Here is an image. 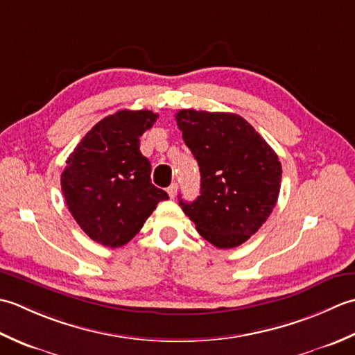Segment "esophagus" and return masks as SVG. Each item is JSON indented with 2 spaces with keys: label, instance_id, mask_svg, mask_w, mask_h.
Instances as JSON below:
<instances>
[{
  "label": "esophagus",
  "instance_id": "34e87169",
  "mask_svg": "<svg viewBox=\"0 0 355 355\" xmlns=\"http://www.w3.org/2000/svg\"><path fill=\"white\" fill-rule=\"evenodd\" d=\"M167 193H168V196L173 199L176 196V193H178V184H171L168 188H167Z\"/></svg>",
  "mask_w": 355,
  "mask_h": 355
}]
</instances>
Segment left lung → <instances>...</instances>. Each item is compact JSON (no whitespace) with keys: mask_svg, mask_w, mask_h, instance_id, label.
Instances as JSON below:
<instances>
[{"mask_svg":"<svg viewBox=\"0 0 355 355\" xmlns=\"http://www.w3.org/2000/svg\"><path fill=\"white\" fill-rule=\"evenodd\" d=\"M176 122L200 170V196L179 204L205 241L218 248L239 247L276 207L279 157L239 114L190 108L179 110Z\"/></svg>","mask_w":355,"mask_h":355,"instance_id":"1","label":"left lung"}]
</instances>
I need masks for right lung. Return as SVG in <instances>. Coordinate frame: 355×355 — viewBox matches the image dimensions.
I'll return each mask as SVG.
<instances>
[{
	"label": "right lung",
	"mask_w": 355,
	"mask_h": 355,
	"mask_svg": "<svg viewBox=\"0 0 355 355\" xmlns=\"http://www.w3.org/2000/svg\"><path fill=\"white\" fill-rule=\"evenodd\" d=\"M157 113L119 110L101 119L66 161L61 188L69 211L92 241L119 248L168 194L151 184L150 161L139 137Z\"/></svg>",
	"instance_id": "obj_1"
}]
</instances>
